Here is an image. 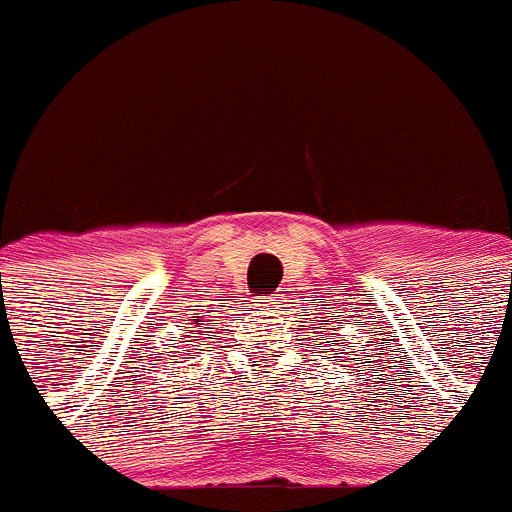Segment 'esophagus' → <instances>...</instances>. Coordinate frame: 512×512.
I'll return each instance as SVG.
<instances>
[{
	"label": "esophagus",
	"instance_id": "esophagus-1",
	"mask_svg": "<svg viewBox=\"0 0 512 512\" xmlns=\"http://www.w3.org/2000/svg\"><path fill=\"white\" fill-rule=\"evenodd\" d=\"M253 302H256V310H259V312H274V310H277V307H282V305H279V302H282V300H279V297H274V295L256 297V300H253Z\"/></svg>",
	"mask_w": 512,
	"mask_h": 512
}]
</instances>
